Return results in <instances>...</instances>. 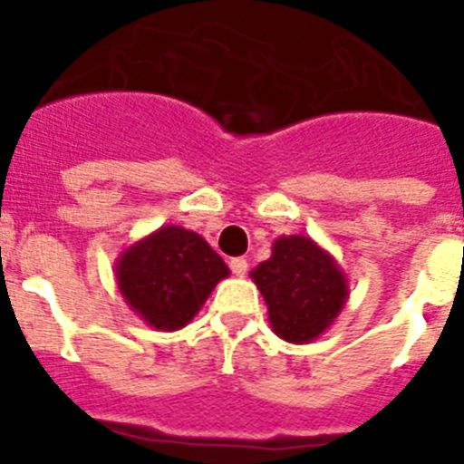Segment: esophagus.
Returning a JSON list of instances; mask_svg holds the SVG:
<instances>
[{
    "instance_id": "esophagus-1",
    "label": "esophagus",
    "mask_w": 464,
    "mask_h": 464,
    "mask_svg": "<svg viewBox=\"0 0 464 464\" xmlns=\"http://www.w3.org/2000/svg\"><path fill=\"white\" fill-rule=\"evenodd\" d=\"M229 269H232V274H237V276H244V274L248 272V260H246V257H232V260H229Z\"/></svg>"
}]
</instances>
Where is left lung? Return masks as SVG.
<instances>
[{"mask_svg":"<svg viewBox=\"0 0 464 464\" xmlns=\"http://www.w3.org/2000/svg\"><path fill=\"white\" fill-rule=\"evenodd\" d=\"M269 306V323L285 342L304 343L332 325L346 302V278L309 237H281L272 257L251 272Z\"/></svg>","mask_w":464,"mask_h":464,"instance_id":"1","label":"left lung"}]
</instances>
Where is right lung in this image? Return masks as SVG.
<instances>
[{"label": "right lung", "mask_w": 464, "mask_h": 464, "mask_svg": "<svg viewBox=\"0 0 464 464\" xmlns=\"http://www.w3.org/2000/svg\"><path fill=\"white\" fill-rule=\"evenodd\" d=\"M227 274L223 257L202 237L174 225L134 244L118 262L122 297L155 330L190 323Z\"/></svg>", "instance_id": "right-lung-1"}]
</instances>
